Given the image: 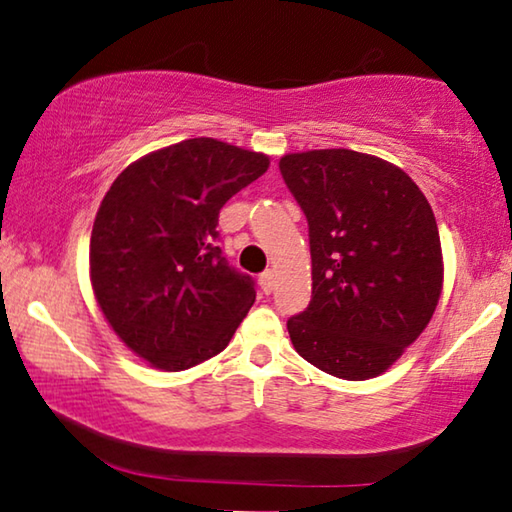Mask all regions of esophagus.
<instances>
[{"instance_id":"34e87169","label":"esophagus","mask_w":512,"mask_h":512,"mask_svg":"<svg viewBox=\"0 0 512 512\" xmlns=\"http://www.w3.org/2000/svg\"><path fill=\"white\" fill-rule=\"evenodd\" d=\"M261 290L265 292V294H270L272 290H274V272L272 270H267V272H263L261 274Z\"/></svg>"}]
</instances>
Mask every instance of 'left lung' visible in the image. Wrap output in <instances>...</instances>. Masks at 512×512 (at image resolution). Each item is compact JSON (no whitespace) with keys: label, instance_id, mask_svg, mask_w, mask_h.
Returning <instances> with one entry per match:
<instances>
[{"label":"left lung","instance_id":"left-lung-1","mask_svg":"<svg viewBox=\"0 0 512 512\" xmlns=\"http://www.w3.org/2000/svg\"><path fill=\"white\" fill-rule=\"evenodd\" d=\"M281 175L308 220L312 299L288 319L297 353L369 380L414 344L443 290L432 206L405 170L333 148L285 155Z\"/></svg>","mask_w":512,"mask_h":512}]
</instances>
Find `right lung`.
I'll return each instance as SVG.
<instances>
[{
    "label": "right lung",
    "instance_id": "right-lung-1",
    "mask_svg": "<svg viewBox=\"0 0 512 512\" xmlns=\"http://www.w3.org/2000/svg\"><path fill=\"white\" fill-rule=\"evenodd\" d=\"M270 159L218 139H186L134 161L96 213L94 297L121 342L161 371L224 351L256 283L218 247V215Z\"/></svg>",
    "mask_w": 512,
    "mask_h": 512
}]
</instances>
